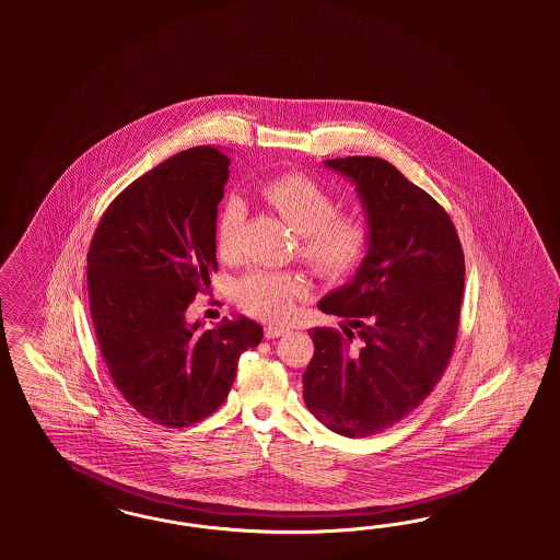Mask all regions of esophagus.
Segmentation results:
<instances>
[{"mask_svg":"<svg viewBox=\"0 0 560 560\" xmlns=\"http://www.w3.org/2000/svg\"><path fill=\"white\" fill-rule=\"evenodd\" d=\"M289 328L285 326H267L265 328V337L267 339H279V337H283V335H288Z\"/></svg>","mask_w":560,"mask_h":560,"instance_id":"obj_1","label":"esophagus"}]
</instances>
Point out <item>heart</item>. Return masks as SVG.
Wrapping results in <instances>:
<instances>
[{"label": "heart", "mask_w": 560, "mask_h": 560, "mask_svg": "<svg viewBox=\"0 0 560 560\" xmlns=\"http://www.w3.org/2000/svg\"><path fill=\"white\" fill-rule=\"evenodd\" d=\"M265 203L272 207L298 232V255L326 279H340L355 271L370 246V228L353 213H335V197L312 176L302 172L277 174L258 187ZM244 205L228 199L218 218L215 242L221 256L236 253L237 225ZM304 283L288 272L255 269L237 283V304L260 320H283Z\"/></svg>", "instance_id": "obj_1"}]
</instances>
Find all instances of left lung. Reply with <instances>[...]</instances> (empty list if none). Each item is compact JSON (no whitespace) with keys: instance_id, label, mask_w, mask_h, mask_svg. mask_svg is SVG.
Wrapping results in <instances>:
<instances>
[{"instance_id":"1","label":"left lung","mask_w":560,"mask_h":560,"mask_svg":"<svg viewBox=\"0 0 560 560\" xmlns=\"http://www.w3.org/2000/svg\"><path fill=\"white\" fill-rule=\"evenodd\" d=\"M355 185L370 246L351 281L318 302L342 330H307V410L345 438H370L402 421L440 382L456 345L464 253L440 203L390 162L324 160Z\"/></svg>"}]
</instances>
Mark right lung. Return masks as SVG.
I'll use <instances>...</instances> for the list:
<instances>
[{
	"instance_id": "obj_1",
	"label": "right lung",
	"mask_w": 560,
	"mask_h": 560,
	"mask_svg": "<svg viewBox=\"0 0 560 560\" xmlns=\"http://www.w3.org/2000/svg\"><path fill=\"white\" fill-rule=\"evenodd\" d=\"M228 168L230 158L211 145L172 155L110 203L88 253L90 312L110 377L137 412L172 429L215 412L237 359L262 340L246 316L209 330L187 323L218 271Z\"/></svg>"
}]
</instances>
